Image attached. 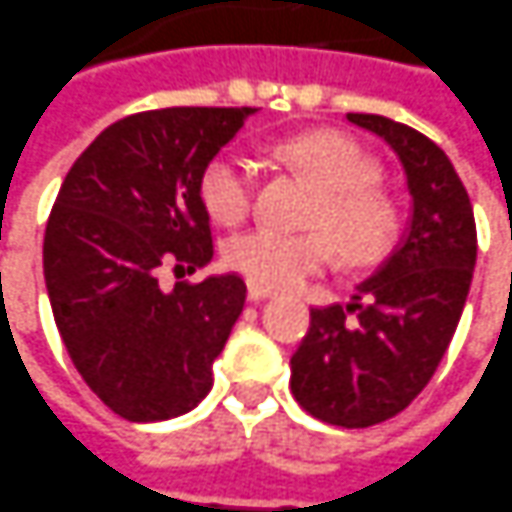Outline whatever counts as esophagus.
<instances>
[{"label":"esophagus","mask_w":512,"mask_h":512,"mask_svg":"<svg viewBox=\"0 0 512 512\" xmlns=\"http://www.w3.org/2000/svg\"><path fill=\"white\" fill-rule=\"evenodd\" d=\"M273 293L270 290H264V287H256V284H250L248 287V301H264V298H270Z\"/></svg>","instance_id":"esophagus-1"}]
</instances>
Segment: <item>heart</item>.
<instances>
[{
  "mask_svg": "<svg viewBox=\"0 0 512 512\" xmlns=\"http://www.w3.org/2000/svg\"><path fill=\"white\" fill-rule=\"evenodd\" d=\"M279 154L318 188L310 222L324 225L335 236L349 262H375L389 248L394 233L392 202L372 185L375 166L349 137L307 132L284 140ZM200 200L222 225L248 219L256 202V166L248 154L236 146L216 152L202 168ZM329 233H284L259 225L225 245V264L264 290L293 287L332 264L335 245Z\"/></svg>",
  "mask_w": 512,
  "mask_h": 512,
  "instance_id": "heart-1",
  "label": "heart"
}]
</instances>
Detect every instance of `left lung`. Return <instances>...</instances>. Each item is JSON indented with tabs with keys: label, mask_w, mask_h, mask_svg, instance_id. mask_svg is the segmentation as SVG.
Instances as JSON below:
<instances>
[{
	"label": "left lung",
	"mask_w": 512,
	"mask_h": 512,
	"mask_svg": "<svg viewBox=\"0 0 512 512\" xmlns=\"http://www.w3.org/2000/svg\"><path fill=\"white\" fill-rule=\"evenodd\" d=\"M346 118L400 157L411 219L346 307L310 310L290 386L312 417L369 428L400 414L437 372L471 290L476 222L465 185L434 140L383 115Z\"/></svg>",
	"instance_id": "left-lung-1"
}]
</instances>
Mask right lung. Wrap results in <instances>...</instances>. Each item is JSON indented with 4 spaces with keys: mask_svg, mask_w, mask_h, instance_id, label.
<instances>
[{
    "mask_svg": "<svg viewBox=\"0 0 512 512\" xmlns=\"http://www.w3.org/2000/svg\"><path fill=\"white\" fill-rule=\"evenodd\" d=\"M253 106H171L106 126L67 171L44 231V281L78 375L129 423L171 420L214 386L245 281L166 293L160 270L214 256L200 174Z\"/></svg>",
    "mask_w": 512,
    "mask_h": 512,
    "instance_id": "1",
    "label": "right lung"
}]
</instances>
